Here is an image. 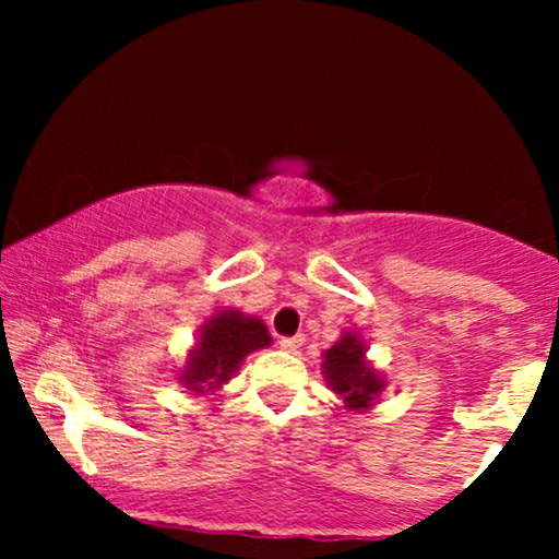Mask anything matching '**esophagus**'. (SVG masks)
<instances>
[{"label":"esophagus","mask_w":559,"mask_h":559,"mask_svg":"<svg viewBox=\"0 0 559 559\" xmlns=\"http://www.w3.org/2000/svg\"><path fill=\"white\" fill-rule=\"evenodd\" d=\"M302 343H305L302 335H289V338L285 335V338H280V348H285V350H289V354H295V350L300 348Z\"/></svg>","instance_id":"1"}]
</instances>
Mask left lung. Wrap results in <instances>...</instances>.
Listing matches in <instances>:
<instances>
[{
    "label": "left lung",
    "instance_id": "1",
    "mask_svg": "<svg viewBox=\"0 0 559 559\" xmlns=\"http://www.w3.org/2000/svg\"><path fill=\"white\" fill-rule=\"evenodd\" d=\"M320 371L348 412L373 409L386 389V379L366 358V343L356 331H343L341 338L323 350Z\"/></svg>",
    "mask_w": 559,
    "mask_h": 559
}]
</instances>
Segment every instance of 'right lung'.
<instances>
[{
  "label": "right lung",
  "mask_w": 559,
  "mask_h": 559,
  "mask_svg": "<svg viewBox=\"0 0 559 559\" xmlns=\"http://www.w3.org/2000/svg\"><path fill=\"white\" fill-rule=\"evenodd\" d=\"M266 346H272V335L257 316H243L231 308L213 312L198 328V338L188 350L178 384L193 396L218 392L236 377L243 358Z\"/></svg>",
  "instance_id": "right-lung-1"
}]
</instances>
